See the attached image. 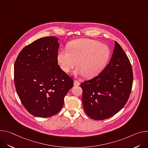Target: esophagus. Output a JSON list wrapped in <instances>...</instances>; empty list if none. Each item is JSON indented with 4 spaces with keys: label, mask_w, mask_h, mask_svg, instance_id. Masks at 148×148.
Wrapping results in <instances>:
<instances>
[{
    "label": "esophagus",
    "mask_w": 148,
    "mask_h": 148,
    "mask_svg": "<svg viewBox=\"0 0 148 148\" xmlns=\"http://www.w3.org/2000/svg\"><path fill=\"white\" fill-rule=\"evenodd\" d=\"M79 84H80V83H79V82L78 81L74 80V86H79Z\"/></svg>",
    "instance_id": "1"
}]
</instances>
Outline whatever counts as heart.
I'll use <instances>...</instances> for the list:
<instances>
[{"mask_svg": "<svg viewBox=\"0 0 148 148\" xmlns=\"http://www.w3.org/2000/svg\"><path fill=\"white\" fill-rule=\"evenodd\" d=\"M68 50L62 49L57 60L62 70L70 72L77 64L75 75H85L91 78L99 75L106 67L110 57L109 47L99 41L90 38L71 41Z\"/></svg>", "mask_w": 148, "mask_h": 148, "instance_id": "heart-1", "label": "heart"}]
</instances>
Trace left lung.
<instances>
[{"mask_svg":"<svg viewBox=\"0 0 148 148\" xmlns=\"http://www.w3.org/2000/svg\"><path fill=\"white\" fill-rule=\"evenodd\" d=\"M108 64L97 77L81 84L87 115L95 120L108 119L127 102L132 87L133 72L128 57L115 41Z\"/></svg>","mask_w":148,"mask_h":148,"instance_id":"obj_1","label":"left lung"}]
</instances>
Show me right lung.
I'll return each mask as SVG.
<instances>
[{"mask_svg": "<svg viewBox=\"0 0 148 148\" xmlns=\"http://www.w3.org/2000/svg\"><path fill=\"white\" fill-rule=\"evenodd\" d=\"M58 40L53 36L36 40L22 50L14 63L17 94L26 110L35 116L57 114L73 86V79L58 65Z\"/></svg>", "mask_w": 148, "mask_h": 148, "instance_id": "right-lung-1", "label": "right lung"}]
</instances>
